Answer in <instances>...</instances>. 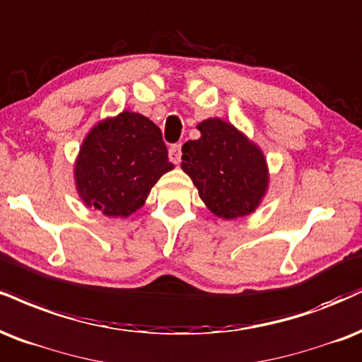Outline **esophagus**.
Segmentation results:
<instances>
[{
    "mask_svg": "<svg viewBox=\"0 0 362 362\" xmlns=\"http://www.w3.org/2000/svg\"><path fill=\"white\" fill-rule=\"evenodd\" d=\"M168 156L170 160H172L173 163H180V158H182V145H172L168 150Z\"/></svg>",
    "mask_w": 362,
    "mask_h": 362,
    "instance_id": "esophagus-1",
    "label": "esophagus"
}]
</instances>
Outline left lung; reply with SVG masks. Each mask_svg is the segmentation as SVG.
I'll list each match as a JSON object with an SVG mask.
<instances>
[{
	"label": "left lung",
	"mask_w": 362,
	"mask_h": 362,
	"mask_svg": "<svg viewBox=\"0 0 362 362\" xmlns=\"http://www.w3.org/2000/svg\"><path fill=\"white\" fill-rule=\"evenodd\" d=\"M199 139L182 146L184 172L209 211L223 219L255 212L267 195L269 173L264 153L228 121L209 117L197 124Z\"/></svg>",
	"instance_id": "1"
}]
</instances>
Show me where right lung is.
Wrapping results in <instances>:
<instances>
[{
  "mask_svg": "<svg viewBox=\"0 0 362 362\" xmlns=\"http://www.w3.org/2000/svg\"><path fill=\"white\" fill-rule=\"evenodd\" d=\"M172 168L158 126L139 112L123 111L87 133L74 165V180L87 207L107 217H128Z\"/></svg>",
  "mask_w": 362,
  "mask_h": 362,
  "instance_id": "1",
  "label": "right lung"
}]
</instances>
